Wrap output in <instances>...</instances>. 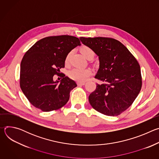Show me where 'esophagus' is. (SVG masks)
I'll return each mask as SVG.
<instances>
[{
  "mask_svg": "<svg viewBox=\"0 0 159 159\" xmlns=\"http://www.w3.org/2000/svg\"><path fill=\"white\" fill-rule=\"evenodd\" d=\"M77 84L78 85H84L85 84V82H77Z\"/></svg>",
  "mask_w": 159,
  "mask_h": 159,
  "instance_id": "esophagus-1",
  "label": "esophagus"
}]
</instances>
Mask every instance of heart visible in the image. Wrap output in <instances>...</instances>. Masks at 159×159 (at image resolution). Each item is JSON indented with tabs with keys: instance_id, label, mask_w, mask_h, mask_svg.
Wrapping results in <instances>:
<instances>
[{
	"instance_id": "1",
	"label": "heart",
	"mask_w": 159,
	"mask_h": 159,
	"mask_svg": "<svg viewBox=\"0 0 159 159\" xmlns=\"http://www.w3.org/2000/svg\"><path fill=\"white\" fill-rule=\"evenodd\" d=\"M80 52L84 57L89 59L90 57H94V53L93 50L88 47H83L80 49ZM71 55V52L68 54L65 58V64L68 65L69 63L70 57ZM93 74V70L89 69V68H86V69H79V68H74V69L69 70L68 72V75L69 77L78 82H84L87 80L90 76H91Z\"/></svg>"
}]
</instances>
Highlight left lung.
Wrapping results in <instances>:
<instances>
[{
	"label": "left lung",
	"mask_w": 159,
	"mask_h": 159,
	"mask_svg": "<svg viewBox=\"0 0 159 159\" xmlns=\"http://www.w3.org/2000/svg\"><path fill=\"white\" fill-rule=\"evenodd\" d=\"M80 40L99 57L95 78L102 82L89 96L92 107L106 116H115L126 110L142 88L140 66L128 48L111 38L80 37Z\"/></svg>",
	"instance_id": "obj_1"
}]
</instances>
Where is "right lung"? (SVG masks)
<instances>
[{
  "label": "right lung",
  "instance_id": "1",
  "mask_svg": "<svg viewBox=\"0 0 159 159\" xmlns=\"http://www.w3.org/2000/svg\"><path fill=\"white\" fill-rule=\"evenodd\" d=\"M80 45L75 36H48L38 41L26 52L20 63V87L32 105L48 112L66 104L77 84L63 74L58 84L60 81H53V76L65 66L66 55Z\"/></svg>",
  "mask_w": 159,
  "mask_h": 159
}]
</instances>
